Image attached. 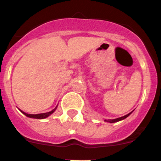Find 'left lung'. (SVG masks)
<instances>
[{
    "instance_id": "left-lung-1",
    "label": "left lung",
    "mask_w": 161,
    "mask_h": 161,
    "mask_svg": "<svg viewBox=\"0 0 161 161\" xmlns=\"http://www.w3.org/2000/svg\"><path fill=\"white\" fill-rule=\"evenodd\" d=\"M131 114H132V112L129 113V114H126V115H125V116H121V117L116 118V119H108V120H107V119H105V121L108 122V123H116V122L123 120V119H125V118L128 117V116H129V115H130Z\"/></svg>"
}]
</instances>
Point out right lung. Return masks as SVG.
<instances>
[{"mask_svg": "<svg viewBox=\"0 0 161 161\" xmlns=\"http://www.w3.org/2000/svg\"><path fill=\"white\" fill-rule=\"evenodd\" d=\"M56 109H57V107L53 109V110H51V111L47 112V113H44V114H26V113L22 111V110H21V112L23 113V114H25V116H28V117L35 118V119H45V118L49 116L51 114H52L55 111V110H56Z\"/></svg>", "mask_w": 161, "mask_h": 161, "instance_id": "1", "label": "right lung"}]
</instances>
